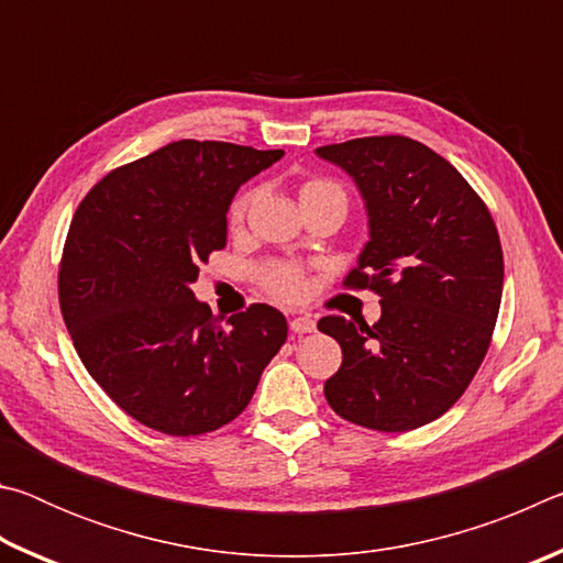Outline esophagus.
I'll list each match as a JSON object with an SVG mask.
<instances>
[{"instance_id": "1", "label": "esophagus", "mask_w": 563, "mask_h": 563, "mask_svg": "<svg viewBox=\"0 0 563 563\" xmlns=\"http://www.w3.org/2000/svg\"><path fill=\"white\" fill-rule=\"evenodd\" d=\"M290 330L298 332V335H305V332H312L316 330V320H312V316H292L290 318Z\"/></svg>"}]
</instances>
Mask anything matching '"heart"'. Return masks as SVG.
<instances>
[{
  "label": "heart",
  "mask_w": 563,
  "mask_h": 563,
  "mask_svg": "<svg viewBox=\"0 0 563 563\" xmlns=\"http://www.w3.org/2000/svg\"><path fill=\"white\" fill-rule=\"evenodd\" d=\"M325 196H342V188L335 184V180L330 178H308L305 184L300 186V203H308V201H316V198H325ZM253 201V194L251 190H245L235 198L228 208V225L231 228H241L245 221V213H247V206ZM261 280L265 288H268L273 295H278L283 300H300L302 292H305V278L298 268H292V265H285V263H271L265 265L261 271Z\"/></svg>",
  "instance_id": "1"
}]
</instances>
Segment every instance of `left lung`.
I'll return each mask as SVG.
<instances>
[{
	"mask_svg": "<svg viewBox=\"0 0 563 563\" xmlns=\"http://www.w3.org/2000/svg\"><path fill=\"white\" fill-rule=\"evenodd\" d=\"M316 154L360 188L369 241L345 285L383 305L375 325L318 322L342 347L325 399L367 430H417L464 395L489 350L504 285L497 225L460 170L415 139H352Z\"/></svg>",
	"mask_w": 563,
	"mask_h": 563,
	"instance_id": "1",
	"label": "left lung"
}]
</instances>
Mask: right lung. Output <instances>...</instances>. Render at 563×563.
I'll use <instances>...</instances> for the list:
<instances>
[{
    "mask_svg": "<svg viewBox=\"0 0 563 563\" xmlns=\"http://www.w3.org/2000/svg\"><path fill=\"white\" fill-rule=\"evenodd\" d=\"M283 151L174 141L113 168L76 208L59 305L84 367L123 412L170 437L243 412L288 322L271 305L218 320L196 300L198 265L225 247L228 206Z\"/></svg>",
    "mask_w": 563,
    "mask_h": 563,
    "instance_id": "obj_1",
    "label": "right lung"
}]
</instances>
